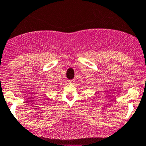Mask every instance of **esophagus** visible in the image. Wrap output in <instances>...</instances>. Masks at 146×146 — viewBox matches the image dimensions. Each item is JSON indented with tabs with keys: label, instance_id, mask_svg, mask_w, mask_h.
I'll return each mask as SVG.
<instances>
[{
	"label": "esophagus",
	"instance_id": "esophagus-1",
	"mask_svg": "<svg viewBox=\"0 0 146 146\" xmlns=\"http://www.w3.org/2000/svg\"><path fill=\"white\" fill-rule=\"evenodd\" d=\"M68 82L70 84H74L75 83V80H68Z\"/></svg>",
	"mask_w": 146,
	"mask_h": 146
}]
</instances>
